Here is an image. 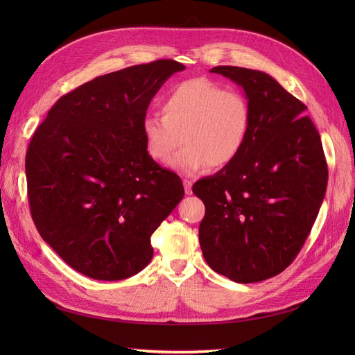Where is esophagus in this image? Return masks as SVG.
I'll return each mask as SVG.
<instances>
[{
    "mask_svg": "<svg viewBox=\"0 0 355 355\" xmlns=\"http://www.w3.org/2000/svg\"><path fill=\"white\" fill-rule=\"evenodd\" d=\"M184 188H185V194L191 196L192 194V182L189 179L184 180Z\"/></svg>",
    "mask_w": 355,
    "mask_h": 355,
    "instance_id": "obj_1",
    "label": "esophagus"
}]
</instances>
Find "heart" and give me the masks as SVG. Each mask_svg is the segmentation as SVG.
<instances>
[{"instance_id": "b5f03b06", "label": "heart", "mask_w": 355, "mask_h": 355, "mask_svg": "<svg viewBox=\"0 0 355 355\" xmlns=\"http://www.w3.org/2000/svg\"><path fill=\"white\" fill-rule=\"evenodd\" d=\"M159 114H148L142 133L148 154L185 175L225 167L239 157L249 139L252 106L235 89H223L209 78H191L176 84L161 99Z\"/></svg>"}]
</instances>
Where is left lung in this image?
<instances>
[{"mask_svg":"<svg viewBox=\"0 0 355 355\" xmlns=\"http://www.w3.org/2000/svg\"><path fill=\"white\" fill-rule=\"evenodd\" d=\"M252 106L249 139L232 163L196 182L206 214L198 237L213 271L235 283L284 271L302 249L327 188V163L306 106L271 75L216 67Z\"/></svg>","mask_w":355,"mask_h":355,"instance_id":"obj_1","label":"left lung"}]
</instances>
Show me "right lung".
I'll use <instances>...</instances> for the list:
<instances>
[{"label":"right lung","instance_id":"add662e5","mask_svg":"<svg viewBox=\"0 0 355 355\" xmlns=\"http://www.w3.org/2000/svg\"><path fill=\"white\" fill-rule=\"evenodd\" d=\"M184 69L161 59L101 75L62 96L32 136V220L75 271L116 282L151 262V235L185 191L148 154L142 123L161 85Z\"/></svg>","mask_w":355,"mask_h":355}]
</instances>
